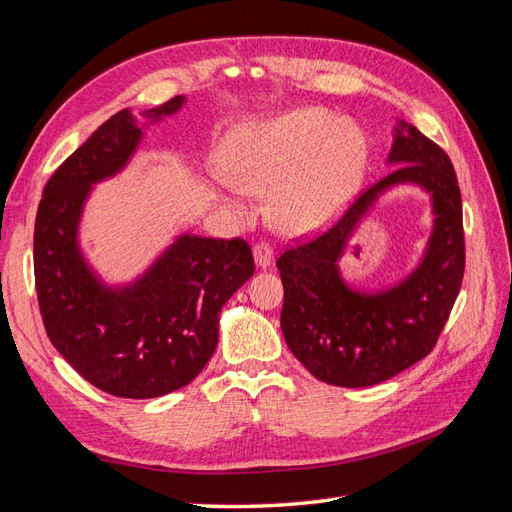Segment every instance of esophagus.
I'll return each instance as SVG.
<instances>
[{"instance_id":"1","label":"esophagus","mask_w":512,"mask_h":512,"mask_svg":"<svg viewBox=\"0 0 512 512\" xmlns=\"http://www.w3.org/2000/svg\"><path fill=\"white\" fill-rule=\"evenodd\" d=\"M254 262H256V267H260V269L271 267L273 250H271L269 243H256L254 245Z\"/></svg>"}]
</instances>
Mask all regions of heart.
<instances>
[{
  "mask_svg": "<svg viewBox=\"0 0 512 512\" xmlns=\"http://www.w3.org/2000/svg\"><path fill=\"white\" fill-rule=\"evenodd\" d=\"M230 177L222 200L245 213V194H271V218L288 235H307L335 218L361 185L367 143L361 128L327 108L301 106L245 123L224 149Z\"/></svg>",
  "mask_w": 512,
  "mask_h": 512,
  "instance_id": "heart-1",
  "label": "heart"
}]
</instances>
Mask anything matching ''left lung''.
Here are the masks:
<instances>
[{"instance_id": "8db88e82", "label": "left lung", "mask_w": 512, "mask_h": 512, "mask_svg": "<svg viewBox=\"0 0 512 512\" xmlns=\"http://www.w3.org/2000/svg\"><path fill=\"white\" fill-rule=\"evenodd\" d=\"M389 164L397 168L369 185L327 232L277 258L288 348L309 374L348 389L384 382L425 359L451 314L466 269L461 192L446 153L399 121ZM404 182L432 196L434 230L426 254L399 285L378 293L354 291L343 282L338 258L375 200Z\"/></svg>"}]
</instances>
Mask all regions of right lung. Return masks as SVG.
I'll return each mask as SVG.
<instances>
[{"mask_svg": "<svg viewBox=\"0 0 512 512\" xmlns=\"http://www.w3.org/2000/svg\"><path fill=\"white\" fill-rule=\"evenodd\" d=\"M177 96L145 111L177 113ZM143 138L128 108L106 119L46 181L34 230V275L46 335L100 391L151 399L190 384L218 346L224 303L254 275L243 239L181 235L126 286H106L79 245L91 185L117 175Z\"/></svg>", "mask_w": 512, "mask_h": 512, "instance_id": "1", "label": "right lung"}]
</instances>
